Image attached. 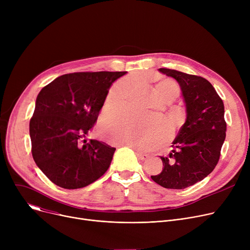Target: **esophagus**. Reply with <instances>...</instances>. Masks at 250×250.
<instances>
[{"label":"esophagus","instance_id":"obj_1","mask_svg":"<svg viewBox=\"0 0 250 250\" xmlns=\"http://www.w3.org/2000/svg\"><path fill=\"white\" fill-rule=\"evenodd\" d=\"M120 146H126V145H121ZM135 150V152H136V155H137V157L138 158L140 159V160H146V159H148V157H149V155L148 154H143V153H141V152H139V151H137L136 149H134Z\"/></svg>","mask_w":250,"mask_h":250}]
</instances>
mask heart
Listing matches in <instances>:
<instances>
[{"label":"heart","mask_w":250,"mask_h":250,"mask_svg":"<svg viewBox=\"0 0 250 250\" xmlns=\"http://www.w3.org/2000/svg\"><path fill=\"white\" fill-rule=\"evenodd\" d=\"M133 87L134 83L130 79H123L117 82L105 99L104 111L111 112L124 107ZM154 93L160 100H173L178 96L179 87L171 80H164L154 86ZM107 132L112 142L145 151L155 148L163 142L169 134V127L161 120L135 118L120 113L107 122Z\"/></svg>","instance_id":"b5f03b06"}]
</instances>
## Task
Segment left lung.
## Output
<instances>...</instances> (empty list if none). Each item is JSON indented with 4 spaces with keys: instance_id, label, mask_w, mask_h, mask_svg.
Segmentation results:
<instances>
[{
    "instance_id": "obj_1",
    "label": "left lung",
    "mask_w": 250,
    "mask_h": 250,
    "mask_svg": "<svg viewBox=\"0 0 250 250\" xmlns=\"http://www.w3.org/2000/svg\"><path fill=\"white\" fill-rule=\"evenodd\" d=\"M180 86L187 118L172 143L173 150L161 157V173L151 178L165 188L182 189L203 180L216 167L226 138L224 103L203 77L161 68Z\"/></svg>"
}]
</instances>
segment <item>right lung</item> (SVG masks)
<instances>
[{
	"label": "right lung",
	"mask_w": 250,
	"mask_h": 250,
	"mask_svg": "<svg viewBox=\"0 0 250 250\" xmlns=\"http://www.w3.org/2000/svg\"><path fill=\"white\" fill-rule=\"evenodd\" d=\"M126 72H84L58 77L39 92L29 124L32 156L55 185L85 188L100 178L115 148L85 140L112 83Z\"/></svg>",
	"instance_id": "right-lung-1"
}]
</instances>
